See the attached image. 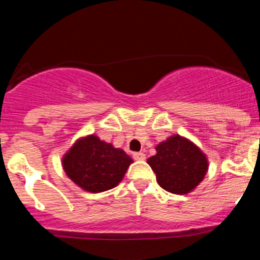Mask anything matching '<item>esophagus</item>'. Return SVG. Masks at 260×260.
I'll use <instances>...</instances> for the list:
<instances>
[{
  "label": "esophagus",
  "mask_w": 260,
  "mask_h": 260,
  "mask_svg": "<svg viewBox=\"0 0 260 260\" xmlns=\"http://www.w3.org/2000/svg\"><path fill=\"white\" fill-rule=\"evenodd\" d=\"M133 157H134V160H137V161H142V160L146 158V155H144L143 152H135L133 153Z\"/></svg>",
  "instance_id": "esophagus-1"
}]
</instances>
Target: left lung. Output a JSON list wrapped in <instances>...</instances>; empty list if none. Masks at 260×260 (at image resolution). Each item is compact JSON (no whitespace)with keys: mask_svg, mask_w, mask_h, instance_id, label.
<instances>
[{"mask_svg":"<svg viewBox=\"0 0 260 260\" xmlns=\"http://www.w3.org/2000/svg\"><path fill=\"white\" fill-rule=\"evenodd\" d=\"M147 162L162 189L185 195L203 181L208 171L207 156L189 139L176 134L156 146V155Z\"/></svg>","mask_w":260,"mask_h":260,"instance_id":"8db88e82","label":"left lung"}]
</instances>
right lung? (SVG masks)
Wrapping results in <instances>:
<instances>
[{"mask_svg": "<svg viewBox=\"0 0 260 260\" xmlns=\"http://www.w3.org/2000/svg\"><path fill=\"white\" fill-rule=\"evenodd\" d=\"M133 158L121 148L100 141L96 135L78 139L62 157L68 177L89 192L113 189L122 181Z\"/></svg>", "mask_w": 260, "mask_h": 260, "instance_id": "right-lung-1", "label": "right lung"}]
</instances>
